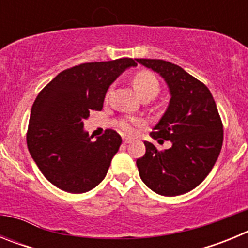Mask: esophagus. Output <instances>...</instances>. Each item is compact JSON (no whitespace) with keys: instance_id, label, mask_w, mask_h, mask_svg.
<instances>
[{"instance_id":"esophagus-1","label":"esophagus","mask_w":248,"mask_h":248,"mask_svg":"<svg viewBox=\"0 0 248 248\" xmlns=\"http://www.w3.org/2000/svg\"><path fill=\"white\" fill-rule=\"evenodd\" d=\"M123 141H124V144H129L131 141V140L129 139V138H124V139H123Z\"/></svg>"}]
</instances>
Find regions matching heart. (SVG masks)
<instances>
[{
	"mask_svg": "<svg viewBox=\"0 0 248 248\" xmlns=\"http://www.w3.org/2000/svg\"><path fill=\"white\" fill-rule=\"evenodd\" d=\"M133 85L141 98H154L160 91V82L154 73L150 71H139L133 77ZM140 120L138 118H128V119L119 120V128L125 134L134 133V126L139 124Z\"/></svg>",
	"mask_w": 248,
	"mask_h": 248,
	"instance_id": "b5f03b06",
	"label": "heart"
}]
</instances>
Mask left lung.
<instances>
[{
	"instance_id": "left-lung-1",
	"label": "left lung",
	"mask_w": 248,
	"mask_h": 248,
	"mask_svg": "<svg viewBox=\"0 0 248 248\" xmlns=\"http://www.w3.org/2000/svg\"><path fill=\"white\" fill-rule=\"evenodd\" d=\"M168 83L171 99L150 135L171 148L157 150L144 141L146 151L137 160L139 175L149 189L163 196L191 191L214 168L223 141V125L209 88L181 67L163 59L138 58Z\"/></svg>"
}]
</instances>
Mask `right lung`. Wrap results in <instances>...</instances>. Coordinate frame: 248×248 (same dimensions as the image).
Segmentation results:
<instances>
[{"instance_id": "obj_1", "label": "right lung", "mask_w": 248, "mask_h": 248, "mask_svg": "<svg viewBox=\"0 0 248 248\" xmlns=\"http://www.w3.org/2000/svg\"><path fill=\"white\" fill-rule=\"evenodd\" d=\"M135 65L133 58L83 63L61 72L37 95L27 146L41 172L58 189L82 194L105 177L122 138L107 129L93 141L83 124L89 114L102 110L105 93L117 77Z\"/></svg>"}]
</instances>
